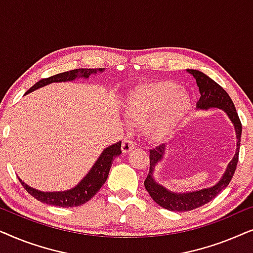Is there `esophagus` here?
I'll return each mask as SVG.
<instances>
[{
	"label": "esophagus",
	"mask_w": 253,
	"mask_h": 253,
	"mask_svg": "<svg viewBox=\"0 0 253 253\" xmlns=\"http://www.w3.org/2000/svg\"><path fill=\"white\" fill-rule=\"evenodd\" d=\"M133 148H136V143H134V140L132 139H124L123 143H122V152L123 153H129L133 150Z\"/></svg>",
	"instance_id": "obj_1"
}]
</instances>
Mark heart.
Masks as SVG:
<instances>
[{"label":"heart","mask_w":253,"mask_h":253,"mask_svg":"<svg viewBox=\"0 0 253 253\" xmlns=\"http://www.w3.org/2000/svg\"><path fill=\"white\" fill-rule=\"evenodd\" d=\"M191 108V95L169 81L137 86L126 102L127 119L138 123L148 121L147 133L154 141L170 139Z\"/></svg>","instance_id":"b5f03b06"}]
</instances>
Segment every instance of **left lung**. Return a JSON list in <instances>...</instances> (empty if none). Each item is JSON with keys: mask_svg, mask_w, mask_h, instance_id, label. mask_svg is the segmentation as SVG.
Returning a JSON list of instances; mask_svg holds the SVG:
<instances>
[{"mask_svg": "<svg viewBox=\"0 0 253 253\" xmlns=\"http://www.w3.org/2000/svg\"><path fill=\"white\" fill-rule=\"evenodd\" d=\"M186 71L193 76V78L197 82V86L199 87L200 98L199 101L197 102V107L199 109L219 108L222 109L227 114L228 117H229L234 124L235 131H236L237 148L233 160L228 164L223 176L215 185L211 186L209 189L199 190V191L184 193L169 191L165 186H162L155 182V179L153 178V171L155 169V166L162 160V158L165 155L166 145L162 144L160 146L150 151V172H148L147 177L144 182L145 189L147 190L151 198L158 205H160L161 207H164V209L168 211H176V212H188V211L198 209V207L210 203L224 188H227L231 181V178H233L235 170H236L242 136L241 120L238 117L236 108H235L234 103L231 101L230 96L228 95V93L217 83L214 82L209 76L203 74V72L198 70H192V69H188Z\"/></svg>", "mask_w": 253, "mask_h": 253, "instance_id": "8db88e82", "label": "left lung"}]
</instances>
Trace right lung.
Returning <instances> with one entry per match:
<instances>
[{
  "label": "right lung",
  "mask_w": 253,
  "mask_h": 253,
  "mask_svg": "<svg viewBox=\"0 0 253 253\" xmlns=\"http://www.w3.org/2000/svg\"><path fill=\"white\" fill-rule=\"evenodd\" d=\"M105 69H75V70H70L67 72H62V74L51 76L49 78L41 79L33 85L25 94L33 92L34 89L42 87L44 85L51 84V83H61V82H70L74 81L76 78H88L89 75L96 74V72H102ZM122 153L121 150V141L119 143L112 145V146L107 147L103 150V152L100 155L95 164L93 165L91 170L87 172V175L78 183L75 188L67 191H60V192H43L39 191V190L31 188L24 183L22 179L19 178V182L25 188L27 192L34 198L40 200L41 203L49 204V205L60 206V207H76L81 206L86 202H88L96 192L99 191L100 188L106 182L107 177H108L110 167L114 159Z\"/></svg>",
  "instance_id": "right-lung-1"
}]
</instances>
